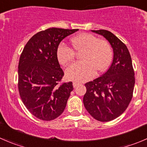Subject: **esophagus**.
Returning <instances> with one entry per match:
<instances>
[{
  "instance_id": "1",
  "label": "esophagus",
  "mask_w": 147,
  "mask_h": 147,
  "mask_svg": "<svg viewBox=\"0 0 147 147\" xmlns=\"http://www.w3.org/2000/svg\"><path fill=\"white\" fill-rule=\"evenodd\" d=\"M73 84V87H76L77 86H78V85H79V82H73V84Z\"/></svg>"
}]
</instances>
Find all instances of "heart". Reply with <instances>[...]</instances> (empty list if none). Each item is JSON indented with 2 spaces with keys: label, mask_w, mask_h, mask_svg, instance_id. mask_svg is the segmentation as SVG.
<instances>
[{
  "label": "heart",
  "mask_w": 147,
  "mask_h": 147,
  "mask_svg": "<svg viewBox=\"0 0 147 147\" xmlns=\"http://www.w3.org/2000/svg\"><path fill=\"white\" fill-rule=\"evenodd\" d=\"M71 42L76 53H82L80 59L82 61L74 63L66 69L65 75L68 80L84 82L91 79L95 71L104 72L110 65L112 50L106 40L99 39L92 34L82 33L72 38ZM74 51L67 45H59L57 49L59 63L66 66L72 62L75 57Z\"/></svg>",
  "instance_id": "heart-1"
}]
</instances>
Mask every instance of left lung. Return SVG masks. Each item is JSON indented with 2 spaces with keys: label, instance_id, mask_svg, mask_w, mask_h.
<instances>
[{
  "label": "left lung",
  "instance_id": "8db88e82",
  "mask_svg": "<svg viewBox=\"0 0 147 147\" xmlns=\"http://www.w3.org/2000/svg\"><path fill=\"white\" fill-rule=\"evenodd\" d=\"M105 37L113 48L112 65L103 75L86 83L83 103L93 118L109 121L119 117L132 99L135 78L127 47L106 30H92Z\"/></svg>",
  "mask_w": 147,
  "mask_h": 147
}]
</instances>
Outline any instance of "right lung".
<instances>
[{
    "mask_svg": "<svg viewBox=\"0 0 147 147\" xmlns=\"http://www.w3.org/2000/svg\"><path fill=\"white\" fill-rule=\"evenodd\" d=\"M78 29L51 28L28 40L18 63V91L23 104L35 117L50 121L66 107L72 82L59 84L64 76L57 57L60 42Z\"/></svg>",
    "mask_w": 147,
    "mask_h": 147,
    "instance_id": "right-lung-1",
    "label": "right lung"
}]
</instances>
